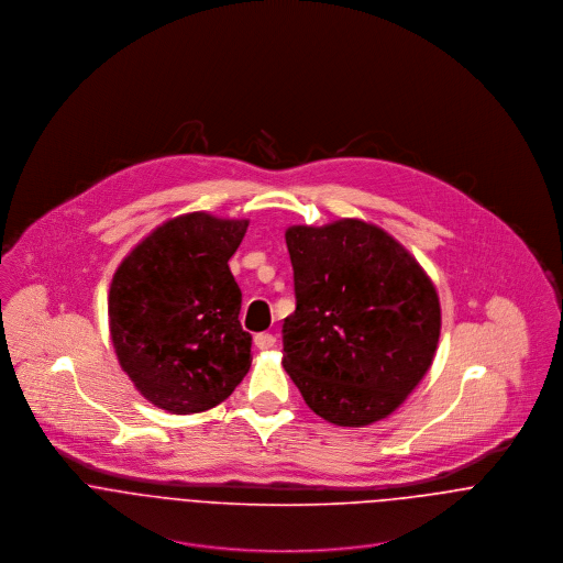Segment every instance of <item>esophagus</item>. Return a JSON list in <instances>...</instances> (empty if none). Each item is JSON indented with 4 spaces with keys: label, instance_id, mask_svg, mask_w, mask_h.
<instances>
[{
    "label": "esophagus",
    "instance_id": "esophagus-1",
    "mask_svg": "<svg viewBox=\"0 0 563 563\" xmlns=\"http://www.w3.org/2000/svg\"><path fill=\"white\" fill-rule=\"evenodd\" d=\"M253 342H255V346H257V349L266 351V349H273L277 340H275V335H273V333H268V331H262V333H255Z\"/></svg>",
    "mask_w": 563,
    "mask_h": 563
}]
</instances>
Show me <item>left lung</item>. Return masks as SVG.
I'll use <instances>...</instances> for the list:
<instances>
[{
    "label": "left lung",
    "instance_id": "left-lung-1",
    "mask_svg": "<svg viewBox=\"0 0 563 563\" xmlns=\"http://www.w3.org/2000/svg\"><path fill=\"white\" fill-rule=\"evenodd\" d=\"M286 244L297 297L282 329L286 373L338 427L390 416L438 349L433 282L401 242L360 219L292 225Z\"/></svg>",
    "mask_w": 563,
    "mask_h": 563
}]
</instances>
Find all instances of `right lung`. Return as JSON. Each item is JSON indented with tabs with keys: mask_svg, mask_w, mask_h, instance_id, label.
Masks as SVG:
<instances>
[{
	"mask_svg": "<svg viewBox=\"0 0 563 563\" xmlns=\"http://www.w3.org/2000/svg\"><path fill=\"white\" fill-rule=\"evenodd\" d=\"M249 221L175 217L119 264L108 295L114 353L136 390L170 413L225 401L251 366L230 257Z\"/></svg>",
	"mask_w": 563,
	"mask_h": 563,
	"instance_id": "obj_1",
	"label": "right lung"
}]
</instances>
